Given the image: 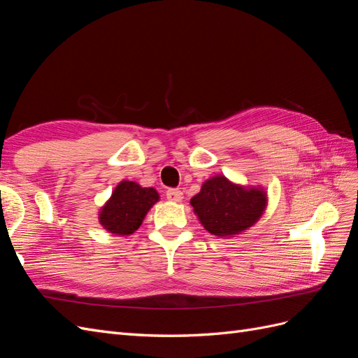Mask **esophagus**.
Returning a JSON list of instances; mask_svg holds the SVG:
<instances>
[{"instance_id":"34e87169","label":"esophagus","mask_w":358,"mask_h":358,"mask_svg":"<svg viewBox=\"0 0 358 358\" xmlns=\"http://www.w3.org/2000/svg\"><path fill=\"white\" fill-rule=\"evenodd\" d=\"M166 196H167V199H169L170 201H175V203H179V201H182V199H183V194H182V191H180V189H178V188L167 189Z\"/></svg>"}]
</instances>
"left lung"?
Returning <instances> with one entry per match:
<instances>
[{"label":"left lung","instance_id":"left-lung-1","mask_svg":"<svg viewBox=\"0 0 358 358\" xmlns=\"http://www.w3.org/2000/svg\"><path fill=\"white\" fill-rule=\"evenodd\" d=\"M191 206L210 234L234 237L262 218L267 194L262 187L246 188L218 175L203 183L200 192L191 199Z\"/></svg>","mask_w":358,"mask_h":358}]
</instances>
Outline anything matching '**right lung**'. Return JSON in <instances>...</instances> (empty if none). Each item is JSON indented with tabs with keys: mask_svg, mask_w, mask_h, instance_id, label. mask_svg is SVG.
<instances>
[{
	"mask_svg": "<svg viewBox=\"0 0 358 358\" xmlns=\"http://www.w3.org/2000/svg\"><path fill=\"white\" fill-rule=\"evenodd\" d=\"M158 200L159 196L154 188H143L133 180L119 182L99 213L100 224L113 234H133Z\"/></svg>",
	"mask_w": 358,
	"mask_h": 358,
	"instance_id": "1",
	"label": "right lung"
}]
</instances>
